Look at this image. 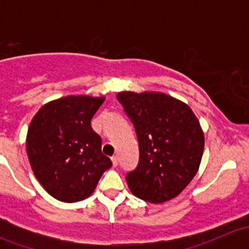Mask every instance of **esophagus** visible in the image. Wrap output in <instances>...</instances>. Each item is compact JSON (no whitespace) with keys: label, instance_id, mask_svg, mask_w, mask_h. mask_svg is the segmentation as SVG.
Segmentation results:
<instances>
[{"label":"esophagus","instance_id":"obj_1","mask_svg":"<svg viewBox=\"0 0 249 249\" xmlns=\"http://www.w3.org/2000/svg\"><path fill=\"white\" fill-rule=\"evenodd\" d=\"M112 162H113V166H117L118 162H119V160H118V157L117 155H114V157H112Z\"/></svg>","mask_w":249,"mask_h":249}]
</instances>
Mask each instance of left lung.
I'll return each instance as SVG.
<instances>
[{"instance_id":"8db88e82","label":"left lung","mask_w":249,"mask_h":249,"mask_svg":"<svg viewBox=\"0 0 249 249\" xmlns=\"http://www.w3.org/2000/svg\"><path fill=\"white\" fill-rule=\"evenodd\" d=\"M117 99L139 141V164L126 173L130 190L148 202L169 201L199 170L205 145L199 120L188 105L162 92L122 91Z\"/></svg>"}]
</instances>
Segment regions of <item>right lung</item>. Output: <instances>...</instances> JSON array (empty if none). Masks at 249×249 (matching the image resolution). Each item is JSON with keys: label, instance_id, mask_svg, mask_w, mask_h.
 <instances>
[{"label": "right lung", "instance_id": "add662e5", "mask_svg": "<svg viewBox=\"0 0 249 249\" xmlns=\"http://www.w3.org/2000/svg\"><path fill=\"white\" fill-rule=\"evenodd\" d=\"M105 97L66 96L44 105L26 137L30 165L42 187L62 202L87 199L112 166L90 120Z\"/></svg>", "mask_w": 249, "mask_h": 249}]
</instances>
